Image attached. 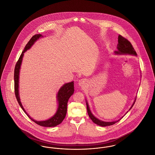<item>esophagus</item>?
Masks as SVG:
<instances>
[{"label": "esophagus", "mask_w": 155, "mask_h": 155, "mask_svg": "<svg viewBox=\"0 0 155 155\" xmlns=\"http://www.w3.org/2000/svg\"><path fill=\"white\" fill-rule=\"evenodd\" d=\"M78 84L81 87H84L85 86H86V84H87L86 79H81V80H80L78 82Z\"/></svg>", "instance_id": "esophagus-1"}]
</instances>
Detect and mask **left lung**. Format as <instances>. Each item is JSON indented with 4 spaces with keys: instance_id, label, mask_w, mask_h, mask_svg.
<instances>
[{
    "instance_id": "1",
    "label": "left lung",
    "mask_w": 155,
    "mask_h": 155,
    "mask_svg": "<svg viewBox=\"0 0 155 155\" xmlns=\"http://www.w3.org/2000/svg\"><path fill=\"white\" fill-rule=\"evenodd\" d=\"M117 49L118 51H115V54H128V55H132L137 56V53L136 51L134 49V48L133 47V45H131V44L130 43V41L126 39V38L122 36L121 35H119L118 36V44L117 45ZM136 100H134L133 105H131V107H130L129 110L133 107V106ZM87 114L89 115V117L91 119V120L93 121L94 124L100 126H110L118 122L119 120H118L117 121H114V122H104L102 121L101 120L98 119L97 118H96L93 114H92V112L91 111L90 109H89V107L87 104Z\"/></svg>"
}]
</instances>
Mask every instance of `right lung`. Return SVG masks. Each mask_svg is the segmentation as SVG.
I'll use <instances>...</instances> for the list:
<instances>
[{
	"label": "right lung",
	"instance_id": "obj_1",
	"mask_svg": "<svg viewBox=\"0 0 155 155\" xmlns=\"http://www.w3.org/2000/svg\"><path fill=\"white\" fill-rule=\"evenodd\" d=\"M43 37V36L40 34H37L34 35L31 37V40L29 41V42L26 45L25 48L22 51L20 57L19 58L18 61L15 64V67L14 69V91H15V94L16 99L18 101L19 104L21 108L23 110V111L25 112V114L28 115V117L31 119L32 121H33L35 123L41 126L44 127H54L58 124L62 123V121L65 118L66 112H67V105L68 99L70 97V96L73 94L74 89V82H68L67 84H64L62 86L58 93L57 94V100L58 101V108L57 110V111L56 112L55 114L52 117L48 120H43V121H37L34 120L26 113L25 111L23 106L22 105L19 95V70L21 68V64L22 61V58L24 56V52H26L28 50H29L31 47V45H33L35 41L38 40L40 37Z\"/></svg>",
	"mask_w": 155,
	"mask_h": 155
}]
</instances>
